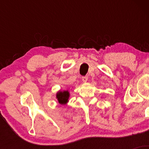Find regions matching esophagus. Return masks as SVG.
Instances as JSON below:
<instances>
[{
	"label": "esophagus",
	"instance_id": "34e87169",
	"mask_svg": "<svg viewBox=\"0 0 149 149\" xmlns=\"http://www.w3.org/2000/svg\"><path fill=\"white\" fill-rule=\"evenodd\" d=\"M88 78L87 76L82 77V80H83V82H84V83H86V82L88 81Z\"/></svg>",
	"mask_w": 149,
	"mask_h": 149
}]
</instances>
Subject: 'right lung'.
<instances>
[{
    "instance_id": "add662e5",
    "label": "right lung",
    "mask_w": 149,
    "mask_h": 149,
    "mask_svg": "<svg viewBox=\"0 0 149 149\" xmlns=\"http://www.w3.org/2000/svg\"><path fill=\"white\" fill-rule=\"evenodd\" d=\"M69 97V93L68 91L59 92L57 94V98L59 103L61 104H65L68 102V99Z\"/></svg>"
}]
</instances>
